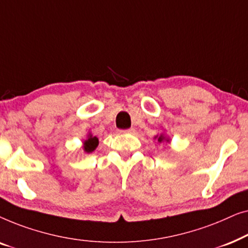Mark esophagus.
<instances>
[{
  "mask_svg": "<svg viewBox=\"0 0 248 248\" xmlns=\"http://www.w3.org/2000/svg\"><path fill=\"white\" fill-rule=\"evenodd\" d=\"M134 128L133 127H131V128H128V130H120L118 132H120V133H134Z\"/></svg>",
  "mask_w": 248,
  "mask_h": 248,
  "instance_id": "34e87169",
  "label": "esophagus"
}]
</instances>
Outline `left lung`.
<instances>
[{"label":"left lung","instance_id":"obj_1","mask_svg":"<svg viewBox=\"0 0 248 248\" xmlns=\"http://www.w3.org/2000/svg\"><path fill=\"white\" fill-rule=\"evenodd\" d=\"M155 139H158L159 143H162V142H167V143H169V142H170V140H169V138L166 137L165 134H160V135H159V137L157 135V137H155Z\"/></svg>","mask_w":248,"mask_h":248}]
</instances>
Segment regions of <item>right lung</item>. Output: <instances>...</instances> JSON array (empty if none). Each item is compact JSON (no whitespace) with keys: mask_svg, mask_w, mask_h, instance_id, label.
<instances>
[{"mask_svg":"<svg viewBox=\"0 0 248 248\" xmlns=\"http://www.w3.org/2000/svg\"><path fill=\"white\" fill-rule=\"evenodd\" d=\"M98 143H99V141H98V138L93 137V134H89V135H88L87 140L83 141V150H84V152H87V154H90V152L94 151V149L98 147Z\"/></svg>","mask_w":248,"mask_h":248,"instance_id":"right-lung-1","label":"right lung"}]
</instances>
